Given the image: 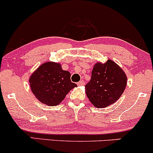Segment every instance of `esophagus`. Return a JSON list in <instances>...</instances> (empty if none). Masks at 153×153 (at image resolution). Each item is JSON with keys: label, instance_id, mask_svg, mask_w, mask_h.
Instances as JSON below:
<instances>
[{"label": "esophagus", "instance_id": "esophagus-1", "mask_svg": "<svg viewBox=\"0 0 153 153\" xmlns=\"http://www.w3.org/2000/svg\"><path fill=\"white\" fill-rule=\"evenodd\" d=\"M85 81L82 80V81L79 82L77 83V85H78V86H83V85H85Z\"/></svg>", "mask_w": 153, "mask_h": 153}]
</instances>
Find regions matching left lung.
Listing matches in <instances>:
<instances>
[{
    "mask_svg": "<svg viewBox=\"0 0 153 153\" xmlns=\"http://www.w3.org/2000/svg\"><path fill=\"white\" fill-rule=\"evenodd\" d=\"M127 85V76L111 60L98 62L93 66L90 81L85 85L88 99L97 108H104L116 102Z\"/></svg>",
    "mask_w": 153,
    "mask_h": 153,
    "instance_id": "obj_1",
    "label": "left lung"
}]
</instances>
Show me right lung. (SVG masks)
<instances>
[{"label":"right lung","mask_w":153,"mask_h":153,"mask_svg":"<svg viewBox=\"0 0 153 153\" xmlns=\"http://www.w3.org/2000/svg\"><path fill=\"white\" fill-rule=\"evenodd\" d=\"M30 89L40 102L47 106L60 104L71 90L77 85L71 81V74L60 63L46 62L29 78Z\"/></svg>","instance_id":"1"}]
</instances>
